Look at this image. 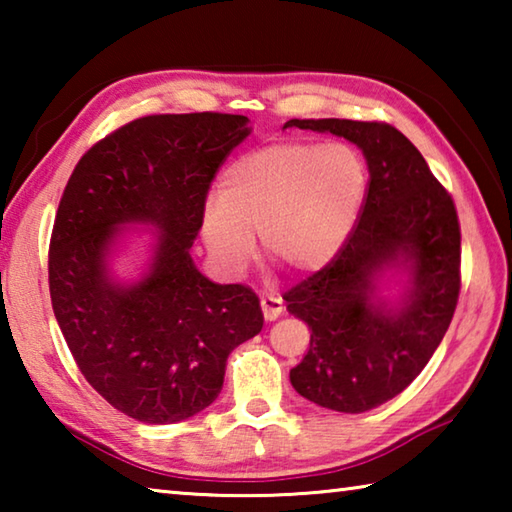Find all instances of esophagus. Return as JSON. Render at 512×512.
<instances>
[{
    "instance_id": "esophagus-1",
    "label": "esophagus",
    "mask_w": 512,
    "mask_h": 512,
    "mask_svg": "<svg viewBox=\"0 0 512 512\" xmlns=\"http://www.w3.org/2000/svg\"><path fill=\"white\" fill-rule=\"evenodd\" d=\"M259 305H262V311H264V318L266 320H275L284 311V305H282V298L280 296H264Z\"/></svg>"
}]
</instances>
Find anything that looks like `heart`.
Masks as SVG:
<instances>
[{
    "instance_id": "b5f03b06",
    "label": "heart",
    "mask_w": 512,
    "mask_h": 512,
    "mask_svg": "<svg viewBox=\"0 0 512 512\" xmlns=\"http://www.w3.org/2000/svg\"><path fill=\"white\" fill-rule=\"evenodd\" d=\"M368 171L348 144L277 142L241 155L203 210V239L225 275H239L262 235L268 257L296 273L323 271L341 253L366 201Z\"/></svg>"
}]
</instances>
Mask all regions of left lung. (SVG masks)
<instances>
[{
    "instance_id": "1",
    "label": "left lung",
    "mask_w": 512,
    "mask_h": 512,
    "mask_svg": "<svg viewBox=\"0 0 512 512\" xmlns=\"http://www.w3.org/2000/svg\"><path fill=\"white\" fill-rule=\"evenodd\" d=\"M332 133L368 162L359 221L332 264L284 293L311 329L291 384L309 402L363 413L393 400L427 366L461 293V225L422 153L384 121L291 119L284 128ZM384 270L410 275L400 306L377 301Z\"/></svg>"
}]
</instances>
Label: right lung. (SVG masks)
<instances>
[{
  "mask_svg": "<svg viewBox=\"0 0 512 512\" xmlns=\"http://www.w3.org/2000/svg\"><path fill=\"white\" fill-rule=\"evenodd\" d=\"M246 124L223 112L140 117L94 144L67 180L49 244L51 307L83 377L128 418L201 413L221 393L228 354L262 332L255 291L207 280L189 255ZM128 222L159 235L147 273L124 285L107 257Z\"/></svg>",
  "mask_w": 512,
  "mask_h": 512,
  "instance_id": "obj_1",
  "label": "right lung"
}]
</instances>
